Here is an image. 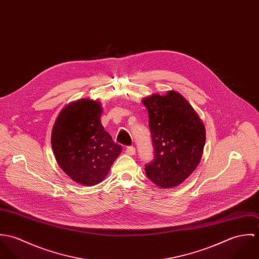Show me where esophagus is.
Here are the masks:
<instances>
[{"instance_id":"34e87169","label":"esophagus","mask_w":259,"mask_h":259,"mask_svg":"<svg viewBox=\"0 0 259 259\" xmlns=\"http://www.w3.org/2000/svg\"><path fill=\"white\" fill-rule=\"evenodd\" d=\"M125 153L128 154V155H134L136 153V148L134 147H128L125 149Z\"/></svg>"}]
</instances>
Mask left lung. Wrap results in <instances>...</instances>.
I'll use <instances>...</instances> for the list:
<instances>
[{
    "instance_id": "left-lung-1",
    "label": "left lung",
    "mask_w": 259,
    "mask_h": 259,
    "mask_svg": "<svg viewBox=\"0 0 259 259\" xmlns=\"http://www.w3.org/2000/svg\"><path fill=\"white\" fill-rule=\"evenodd\" d=\"M154 158L146 165L148 179L158 187L183 184L200 162L205 145L204 124L185 98L176 91L143 99Z\"/></svg>"
}]
</instances>
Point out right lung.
Instances as JSON below:
<instances>
[{"instance_id":"1","label":"right lung","mask_w":259,"mask_h":259,"mask_svg":"<svg viewBox=\"0 0 259 259\" xmlns=\"http://www.w3.org/2000/svg\"><path fill=\"white\" fill-rule=\"evenodd\" d=\"M99 101L81 99L60 111L52 131V148L60 167L78 185L93 186L106 179L122 148L101 122Z\"/></svg>"}]
</instances>
